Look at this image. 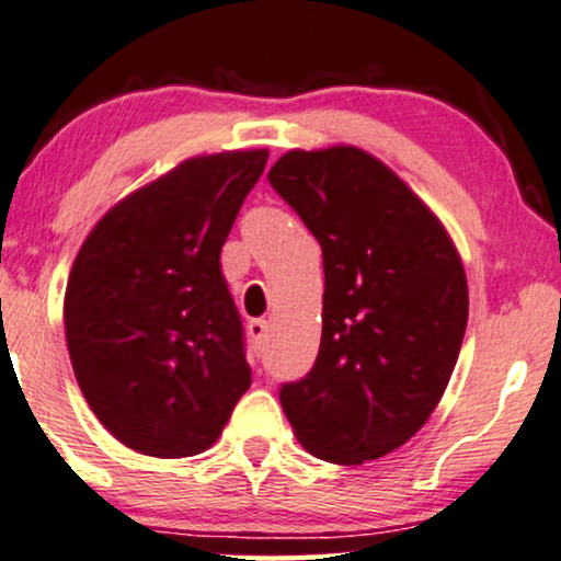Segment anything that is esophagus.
Masks as SVG:
<instances>
[{
  "label": "esophagus",
  "mask_w": 561,
  "mask_h": 561,
  "mask_svg": "<svg viewBox=\"0 0 561 561\" xmlns=\"http://www.w3.org/2000/svg\"><path fill=\"white\" fill-rule=\"evenodd\" d=\"M266 333H270V322H266V320H251L249 322V335H251V341H254L259 351L264 348Z\"/></svg>",
  "instance_id": "obj_1"
}]
</instances>
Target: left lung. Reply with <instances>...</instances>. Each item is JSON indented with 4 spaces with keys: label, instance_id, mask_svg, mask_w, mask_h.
<instances>
[{
    "label": "left lung",
    "instance_id": "8db88e82",
    "mask_svg": "<svg viewBox=\"0 0 561 561\" xmlns=\"http://www.w3.org/2000/svg\"><path fill=\"white\" fill-rule=\"evenodd\" d=\"M270 183L320 241V353L279 399L307 453L376 460L412 439L447 389L468 279L439 218L358 147L291 149Z\"/></svg>",
    "mask_w": 561,
    "mask_h": 561
}]
</instances>
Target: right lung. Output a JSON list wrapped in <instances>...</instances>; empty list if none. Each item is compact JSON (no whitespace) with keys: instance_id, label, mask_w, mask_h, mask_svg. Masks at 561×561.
Listing matches in <instances>:
<instances>
[{"instance_id":"right-lung-1","label":"right lung","mask_w":561,"mask_h":561,"mask_svg":"<svg viewBox=\"0 0 561 561\" xmlns=\"http://www.w3.org/2000/svg\"><path fill=\"white\" fill-rule=\"evenodd\" d=\"M266 149L193 157L116 203L66 287L73 374L99 422L141 455L191 457L251 386L220 249Z\"/></svg>"}]
</instances>
